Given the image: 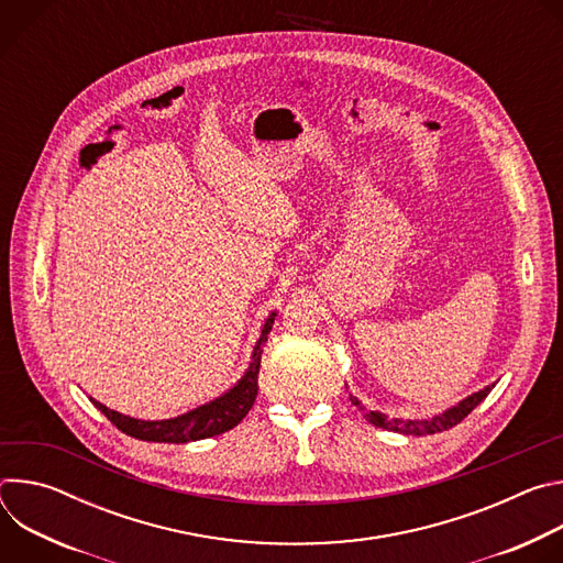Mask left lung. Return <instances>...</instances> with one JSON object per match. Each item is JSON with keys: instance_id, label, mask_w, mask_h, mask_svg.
<instances>
[{"instance_id": "left-lung-1", "label": "left lung", "mask_w": 563, "mask_h": 563, "mask_svg": "<svg viewBox=\"0 0 563 563\" xmlns=\"http://www.w3.org/2000/svg\"><path fill=\"white\" fill-rule=\"evenodd\" d=\"M493 387H495V383L488 385V387H484V389L474 391V394H470V396H465L463 400H459L456 406L448 408L445 412H441V415H437V417H432V419H389L387 415H383V412H378V410L365 408V406L361 404V400H358L356 396H352V394H350V400H352V406L365 417V421L372 423V426H376V428H383V430H389V432H398V434L423 437V434H434V432L450 430V428H454L456 423H461V421L481 404V400H484V398L490 394Z\"/></svg>"}]
</instances>
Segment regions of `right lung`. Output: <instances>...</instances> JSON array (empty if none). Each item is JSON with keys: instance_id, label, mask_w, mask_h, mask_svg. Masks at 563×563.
Returning <instances> with one entry per match:
<instances>
[{"instance_id": "right-lung-1", "label": "right lung", "mask_w": 563, "mask_h": 563, "mask_svg": "<svg viewBox=\"0 0 563 563\" xmlns=\"http://www.w3.org/2000/svg\"><path fill=\"white\" fill-rule=\"evenodd\" d=\"M276 311L269 313V318L265 320L261 339L252 352V363L247 367V372L240 376V380L227 389L224 394H220L218 398L209 400V404L174 417V419H165V421H140L133 417H124L115 410H109L107 406H102L100 400L91 398L93 406L124 434L140 439V441H153V443H189V441H200V439H209L216 434H222L231 428H235L240 421L247 417V412L252 410L256 394H258V372H261V354H263V345L267 343V334L274 325Z\"/></svg>"}]
</instances>
